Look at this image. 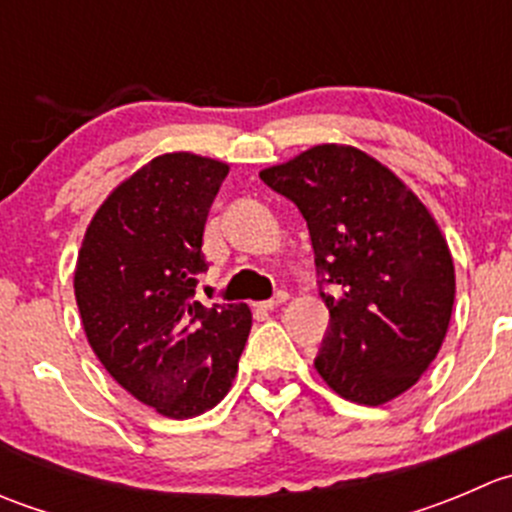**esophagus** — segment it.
Returning a JSON list of instances; mask_svg holds the SVG:
<instances>
[{
    "mask_svg": "<svg viewBox=\"0 0 512 512\" xmlns=\"http://www.w3.org/2000/svg\"><path fill=\"white\" fill-rule=\"evenodd\" d=\"M287 299H289V294H287V292H277L275 297L267 299V302H260V304H257V307H260V309H267V312H272V309H277V307H280V304H285Z\"/></svg>",
    "mask_w": 512,
    "mask_h": 512,
    "instance_id": "esophagus-1",
    "label": "esophagus"
}]
</instances>
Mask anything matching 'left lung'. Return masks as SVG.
Returning a JSON list of instances; mask_svg holds the SVG:
<instances>
[{
  "label": "left lung",
  "mask_w": 512,
  "mask_h": 512,
  "mask_svg": "<svg viewBox=\"0 0 512 512\" xmlns=\"http://www.w3.org/2000/svg\"><path fill=\"white\" fill-rule=\"evenodd\" d=\"M260 178L307 220L329 327L314 366L344 399L381 406L446 339L453 257L426 205L379 160L324 143Z\"/></svg>",
  "instance_id": "obj_1"
}]
</instances>
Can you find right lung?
I'll return each instance as SVG.
<instances>
[{"label":"right lung","mask_w":512,"mask_h":512,"mask_svg":"<svg viewBox=\"0 0 512 512\" xmlns=\"http://www.w3.org/2000/svg\"><path fill=\"white\" fill-rule=\"evenodd\" d=\"M220 160L165 153L96 210L74 272L86 339L108 374L168 418L230 391L252 327L247 304L195 302L203 230L227 175Z\"/></svg>","instance_id":"right-lung-1"}]
</instances>
